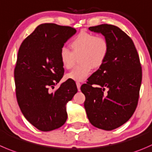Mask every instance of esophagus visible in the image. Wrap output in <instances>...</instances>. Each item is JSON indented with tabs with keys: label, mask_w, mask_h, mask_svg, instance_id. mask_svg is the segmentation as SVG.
<instances>
[{
	"label": "esophagus",
	"mask_w": 152,
	"mask_h": 152,
	"mask_svg": "<svg viewBox=\"0 0 152 152\" xmlns=\"http://www.w3.org/2000/svg\"><path fill=\"white\" fill-rule=\"evenodd\" d=\"M76 86H77L78 91H80V88H81V83H80V82H76Z\"/></svg>",
	"instance_id": "esophagus-1"
}]
</instances>
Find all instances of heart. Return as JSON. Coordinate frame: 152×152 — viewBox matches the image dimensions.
I'll return each instance as SVG.
<instances>
[{"label":"heart","mask_w":152,"mask_h":152,"mask_svg":"<svg viewBox=\"0 0 152 152\" xmlns=\"http://www.w3.org/2000/svg\"><path fill=\"white\" fill-rule=\"evenodd\" d=\"M71 50L63 47L60 50L59 58L63 67L70 69L79 57L80 65L67 74V78L76 82H82L91 75L92 68L103 64L109 52V45L103 36H96L91 32H79L70 43Z\"/></svg>","instance_id":"b5f03b06"}]
</instances>
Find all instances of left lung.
<instances>
[{
  "mask_svg": "<svg viewBox=\"0 0 152 152\" xmlns=\"http://www.w3.org/2000/svg\"><path fill=\"white\" fill-rule=\"evenodd\" d=\"M88 29L104 35L109 52L102 65L81 87L84 105L93 126L111 131L126 123L136 110L142 67L133 41L122 29L107 23Z\"/></svg>",
  "mask_w": 152,
  "mask_h": 152,
  "instance_id": "8db88e82",
  "label": "left lung"
}]
</instances>
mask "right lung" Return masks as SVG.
I'll return each mask as SVG.
<instances>
[{
  "label": "right lung",
  "mask_w": 152,
  "mask_h": 152,
  "mask_svg": "<svg viewBox=\"0 0 152 152\" xmlns=\"http://www.w3.org/2000/svg\"><path fill=\"white\" fill-rule=\"evenodd\" d=\"M76 32L71 26L42 23L18 50L14 70L16 98L25 118L42 132L64 124L66 104L77 93L76 85L68 80L51 92L64 75L60 50Z\"/></svg>",
  "instance_id": "add662e5"
}]
</instances>
